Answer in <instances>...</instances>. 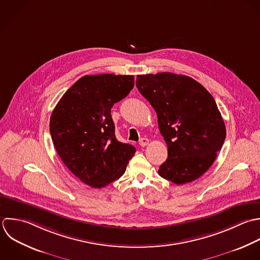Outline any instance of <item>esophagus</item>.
Returning a JSON list of instances; mask_svg holds the SVG:
<instances>
[{"label": "esophagus", "instance_id": "obj_1", "mask_svg": "<svg viewBox=\"0 0 260 260\" xmlns=\"http://www.w3.org/2000/svg\"><path fill=\"white\" fill-rule=\"evenodd\" d=\"M148 144H149V139H147V138H142V139H141L140 145H141L142 147H146Z\"/></svg>", "mask_w": 260, "mask_h": 260}]
</instances>
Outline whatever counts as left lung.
<instances>
[{"instance_id":"left-lung-1","label":"left lung","mask_w":260,"mask_h":260,"mask_svg":"<svg viewBox=\"0 0 260 260\" xmlns=\"http://www.w3.org/2000/svg\"><path fill=\"white\" fill-rule=\"evenodd\" d=\"M137 88L150 102L168 147L159 175L175 184L200 178L212 166L226 138V126L214 97L184 75H138Z\"/></svg>"}]
</instances>
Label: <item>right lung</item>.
<instances>
[{"instance_id": "add662e5", "label": "right lung", "mask_w": 260, "mask_h": 260, "mask_svg": "<svg viewBox=\"0 0 260 260\" xmlns=\"http://www.w3.org/2000/svg\"><path fill=\"white\" fill-rule=\"evenodd\" d=\"M134 76L80 78L62 95L49 121L53 146L67 168L85 184L101 188L118 179L136 148L116 140L111 107L134 88Z\"/></svg>"}]
</instances>
